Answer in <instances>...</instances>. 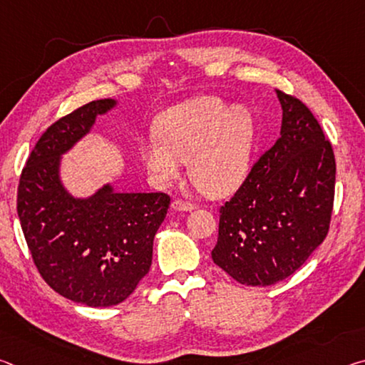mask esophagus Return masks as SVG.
I'll return each instance as SVG.
<instances>
[{
	"mask_svg": "<svg viewBox=\"0 0 365 365\" xmlns=\"http://www.w3.org/2000/svg\"><path fill=\"white\" fill-rule=\"evenodd\" d=\"M172 209H174V211H180V212H190V211H193V209H195V205H193V202H190V201L175 200L174 202H172Z\"/></svg>",
	"mask_w": 365,
	"mask_h": 365,
	"instance_id": "obj_1",
	"label": "esophagus"
}]
</instances>
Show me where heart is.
Returning <instances> with one entry per match:
<instances>
[{"label": "heart", "instance_id": "1", "mask_svg": "<svg viewBox=\"0 0 365 365\" xmlns=\"http://www.w3.org/2000/svg\"><path fill=\"white\" fill-rule=\"evenodd\" d=\"M256 132L251 109L201 96L163 110L154 120V137L141 140L138 153L154 183H172L188 163L196 187L219 197L248 175Z\"/></svg>", "mask_w": 365, "mask_h": 365}]
</instances>
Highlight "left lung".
<instances>
[{"label":"left lung","mask_w":365,"mask_h":365,"mask_svg":"<svg viewBox=\"0 0 365 365\" xmlns=\"http://www.w3.org/2000/svg\"><path fill=\"white\" fill-rule=\"evenodd\" d=\"M282 128L275 145L220 207L212 261L242 285L267 287L294 274L329 232L335 156L316 117L275 90Z\"/></svg>","instance_id":"1"}]
</instances>
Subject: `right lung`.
<instances>
[{
    "mask_svg": "<svg viewBox=\"0 0 365 365\" xmlns=\"http://www.w3.org/2000/svg\"><path fill=\"white\" fill-rule=\"evenodd\" d=\"M98 100L54 122L22 170L17 214L30 255L49 287L90 307L119 304L150 272L153 240L170 205L165 193H123L104 183L73 196L61 178L63 156L117 106Z\"/></svg>",
    "mask_w": 365,
    "mask_h": 365,
    "instance_id": "1",
    "label": "right lung"
}]
</instances>
